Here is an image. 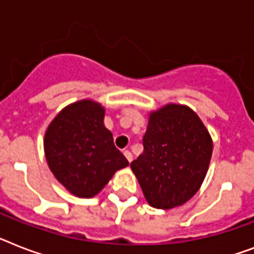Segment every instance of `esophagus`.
Segmentation results:
<instances>
[{
    "label": "esophagus",
    "instance_id": "esophagus-1",
    "mask_svg": "<svg viewBox=\"0 0 254 254\" xmlns=\"http://www.w3.org/2000/svg\"><path fill=\"white\" fill-rule=\"evenodd\" d=\"M124 155H125V158H127V162H129V163L133 160V155H131V152L129 151V150H125V151H124Z\"/></svg>",
    "mask_w": 254,
    "mask_h": 254
}]
</instances>
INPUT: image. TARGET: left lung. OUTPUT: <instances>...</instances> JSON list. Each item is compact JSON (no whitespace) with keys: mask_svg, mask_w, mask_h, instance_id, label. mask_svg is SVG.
I'll return each instance as SVG.
<instances>
[{"mask_svg":"<svg viewBox=\"0 0 254 254\" xmlns=\"http://www.w3.org/2000/svg\"><path fill=\"white\" fill-rule=\"evenodd\" d=\"M213 141L189 107L167 104L150 113L143 152L130 163L146 201L174 209L193 197L209 170Z\"/></svg>","mask_w":254,"mask_h":254,"instance_id":"1","label":"left lung"}]
</instances>
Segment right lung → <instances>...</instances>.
Listing matches in <instances>:
<instances>
[{
	"mask_svg": "<svg viewBox=\"0 0 254 254\" xmlns=\"http://www.w3.org/2000/svg\"><path fill=\"white\" fill-rule=\"evenodd\" d=\"M104 113L99 103L79 100L65 107L45 131L49 168L70 193L80 198L98 194L116 171L129 164L104 127Z\"/></svg>",
	"mask_w": 254,
	"mask_h": 254,
	"instance_id": "obj_1",
	"label": "right lung"
}]
</instances>
